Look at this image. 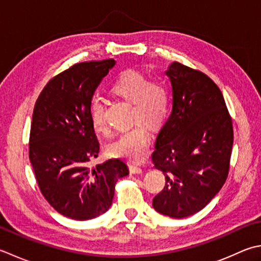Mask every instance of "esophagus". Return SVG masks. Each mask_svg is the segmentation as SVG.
Instances as JSON below:
<instances>
[{
    "label": "esophagus",
    "instance_id": "obj_1",
    "mask_svg": "<svg viewBox=\"0 0 261 261\" xmlns=\"http://www.w3.org/2000/svg\"><path fill=\"white\" fill-rule=\"evenodd\" d=\"M129 170L132 174H139V173L142 172V168L139 165H136V164H130Z\"/></svg>",
    "mask_w": 261,
    "mask_h": 261
}]
</instances>
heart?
I'll return each instance as SVG.
<instances>
[{
    "label": "heart",
    "mask_w": 261,
    "mask_h": 261,
    "mask_svg": "<svg viewBox=\"0 0 261 261\" xmlns=\"http://www.w3.org/2000/svg\"><path fill=\"white\" fill-rule=\"evenodd\" d=\"M111 91L132 104L131 119L138 122L111 142L109 150L116 157L139 161L147 154L150 145V132L143 122L158 126L165 120L170 109V90L162 79H149L140 71L127 70L117 76L111 86ZM89 114L94 129L97 132H106L103 100L97 97L91 99Z\"/></svg>",
    "instance_id": "obj_1"
}]
</instances>
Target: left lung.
I'll return each mask as SVG.
<instances>
[{
  "label": "left lung",
  "instance_id": "obj_1",
  "mask_svg": "<svg viewBox=\"0 0 261 261\" xmlns=\"http://www.w3.org/2000/svg\"><path fill=\"white\" fill-rule=\"evenodd\" d=\"M166 74L173 110L151 155L166 183L152 207L163 215L183 218L206 207L225 183L233 124L221 89L207 74L180 62H173Z\"/></svg>",
  "mask_w": 261,
  "mask_h": 261
}]
</instances>
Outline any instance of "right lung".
I'll return each instance as SVG.
<instances>
[{
  "mask_svg": "<svg viewBox=\"0 0 261 261\" xmlns=\"http://www.w3.org/2000/svg\"><path fill=\"white\" fill-rule=\"evenodd\" d=\"M113 59L76 63L50 79L34 107L29 160L40 192L56 212L86 221L109 211L117 178L129 170L119 158L95 167L99 152L89 104Z\"/></svg>",
  "mask_w": 261,
  "mask_h": 261,
  "instance_id": "add662e5",
  "label": "right lung"
}]
</instances>
